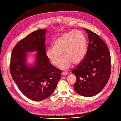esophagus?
Listing matches in <instances>:
<instances>
[{
  "mask_svg": "<svg viewBox=\"0 0 121 121\" xmlns=\"http://www.w3.org/2000/svg\"><path fill=\"white\" fill-rule=\"evenodd\" d=\"M67 74H68V72L66 71H64L62 73V74L63 76H65V75H67Z\"/></svg>",
  "mask_w": 121,
  "mask_h": 121,
  "instance_id": "34e87169",
  "label": "esophagus"
}]
</instances>
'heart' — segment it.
Returning a JSON list of instances; mask_svg holds the SVG:
<instances>
[{
  "instance_id": "heart-1",
  "label": "heart",
  "mask_w": 121,
  "mask_h": 121,
  "mask_svg": "<svg viewBox=\"0 0 121 121\" xmlns=\"http://www.w3.org/2000/svg\"><path fill=\"white\" fill-rule=\"evenodd\" d=\"M87 42L84 34L78 30L65 32L57 38L53 47L48 48L46 52L48 59L52 64L58 66L62 70L70 68L72 64H79L82 62L87 53ZM62 55H61V54Z\"/></svg>"
}]
</instances>
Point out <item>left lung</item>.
<instances>
[{"instance_id": "obj_1", "label": "left lung", "mask_w": 121, "mask_h": 121, "mask_svg": "<svg viewBox=\"0 0 121 121\" xmlns=\"http://www.w3.org/2000/svg\"><path fill=\"white\" fill-rule=\"evenodd\" d=\"M89 37L87 53L72 72L76 76L74 89L82 96L91 97L104 88L111 74V58L105 42L97 34L85 29Z\"/></svg>"}]
</instances>
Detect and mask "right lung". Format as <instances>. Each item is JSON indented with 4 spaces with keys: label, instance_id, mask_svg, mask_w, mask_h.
<instances>
[{
    "label": "right lung",
    "instance_id": "1",
    "mask_svg": "<svg viewBox=\"0 0 121 121\" xmlns=\"http://www.w3.org/2000/svg\"><path fill=\"white\" fill-rule=\"evenodd\" d=\"M46 32L45 29L32 32L17 44L11 55V76L22 93L34 101L48 98L61 79V70L50 64L46 55ZM34 51L35 60L30 65L26 53Z\"/></svg>",
    "mask_w": 121,
    "mask_h": 121
}]
</instances>
